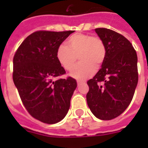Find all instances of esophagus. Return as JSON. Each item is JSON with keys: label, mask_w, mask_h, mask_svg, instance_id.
Segmentation results:
<instances>
[{"label": "esophagus", "mask_w": 148, "mask_h": 148, "mask_svg": "<svg viewBox=\"0 0 148 148\" xmlns=\"http://www.w3.org/2000/svg\"><path fill=\"white\" fill-rule=\"evenodd\" d=\"M77 86H80V85H81V84H82L84 82L83 81H77Z\"/></svg>", "instance_id": "34e87169"}]
</instances>
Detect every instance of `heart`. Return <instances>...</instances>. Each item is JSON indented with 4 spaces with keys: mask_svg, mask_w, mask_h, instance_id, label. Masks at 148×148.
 <instances>
[{
    "mask_svg": "<svg viewBox=\"0 0 148 148\" xmlns=\"http://www.w3.org/2000/svg\"><path fill=\"white\" fill-rule=\"evenodd\" d=\"M71 76L84 80L95 74L105 60L106 48L101 38L87 34H74L67 40V46L60 45L56 51V58L66 71H71L76 64Z\"/></svg>",
    "mask_w": 148,
    "mask_h": 148,
    "instance_id": "obj_1",
    "label": "heart"
}]
</instances>
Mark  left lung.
Segmentation results:
<instances>
[{"instance_id":"obj_1","label":"left lung","mask_w":148,"mask_h":148,"mask_svg":"<svg viewBox=\"0 0 148 148\" xmlns=\"http://www.w3.org/2000/svg\"><path fill=\"white\" fill-rule=\"evenodd\" d=\"M105 45L101 68L87 82V102L91 112L103 121L121 115L131 103L138 81V56L125 37L110 29H95Z\"/></svg>"}]
</instances>
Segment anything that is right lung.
<instances>
[{"label": "right lung", "mask_w": 148, "mask_h": 148, "mask_svg": "<svg viewBox=\"0 0 148 148\" xmlns=\"http://www.w3.org/2000/svg\"><path fill=\"white\" fill-rule=\"evenodd\" d=\"M74 31H38L27 37L13 59V81L27 112L45 124H56L66 116L76 80L60 77L65 70L56 51Z\"/></svg>", "instance_id": "1"}]
</instances>
